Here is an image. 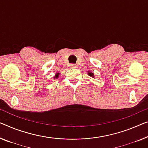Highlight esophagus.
Here are the masks:
<instances>
[{
    "instance_id": "obj_1",
    "label": "esophagus",
    "mask_w": 148,
    "mask_h": 148,
    "mask_svg": "<svg viewBox=\"0 0 148 148\" xmlns=\"http://www.w3.org/2000/svg\"><path fill=\"white\" fill-rule=\"evenodd\" d=\"M70 68H76V66H75L74 64H71L70 66Z\"/></svg>"
}]
</instances>
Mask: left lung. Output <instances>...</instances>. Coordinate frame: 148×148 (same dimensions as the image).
I'll return each mask as SVG.
<instances>
[{
    "mask_svg": "<svg viewBox=\"0 0 148 148\" xmlns=\"http://www.w3.org/2000/svg\"><path fill=\"white\" fill-rule=\"evenodd\" d=\"M88 76H91L92 78H94V73H92V72H88Z\"/></svg>",
    "mask_w": 148,
    "mask_h": 148,
    "instance_id": "1",
    "label": "left lung"
}]
</instances>
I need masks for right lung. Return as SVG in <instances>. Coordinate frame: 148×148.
Listing matches in <instances>:
<instances>
[{"label": "right lung", "mask_w": 148, "mask_h": 148, "mask_svg": "<svg viewBox=\"0 0 148 148\" xmlns=\"http://www.w3.org/2000/svg\"><path fill=\"white\" fill-rule=\"evenodd\" d=\"M60 73H59V72H57V73L56 74H55V76L54 77V80H55V79H56V78H58V77H59V75H60Z\"/></svg>", "instance_id": "1"}]
</instances>
